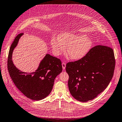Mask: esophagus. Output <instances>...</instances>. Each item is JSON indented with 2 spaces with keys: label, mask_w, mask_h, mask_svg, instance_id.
<instances>
[{
  "label": "esophagus",
  "mask_w": 122,
  "mask_h": 122,
  "mask_svg": "<svg viewBox=\"0 0 122 122\" xmlns=\"http://www.w3.org/2000/svg\"><path fill=\"white\" fill-rule=\"evenodd\" d=\"M62 69H64V70L65 69V68H66V64L65 62H63L62 63Z\"/></svg>",
  "instance_id": "esophagus-1"
}]
</instances>
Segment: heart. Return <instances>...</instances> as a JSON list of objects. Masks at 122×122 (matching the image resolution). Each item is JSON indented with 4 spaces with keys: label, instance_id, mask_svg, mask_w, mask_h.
<instances>
[{
    "label": "heart",
    "instance_id": "obj_1",
    "mask_svg": "<svg viewBox=\"0 0 122 122\" xmlns=\"http://www.w3.org/2000/svg\"><path fill=\"white\" fill-rule=\"evenodd\" d=\"M53 52L56 56L66 51V54L72 60H79L87 54L92 46L91 39L85 35L71 33L61 34L58 37L53 36L51 40Z\"/></svg>",
    "mask_w": 122,
    "mask_h": 122
}]
</instances>
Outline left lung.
<instances>
[{
  "label": "left lung",
  "mask_w": 122,
  "mask_h": 122,
  "mask_svg": "<svg viewBox=\"0 0 122 122\" xmlns=\"http://www.w3.org/2000/svg\"><path fill=\"white\" fill-rule=\"evenodd\" d=\"M115 58L112 48L98 45L83 58L67 63L68 86L76 100H93L106 89L114 75Z\"/></svg>",
  "instance_id": "left-lung-1"
}]
</instances>
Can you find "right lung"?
Returning <instances> with one entry per match:
<instances>
[{
    "mask_svg": "<svg viewBox=\"0 0 122 122\" xmlns=\"http://www.w3.org/2000/svg\"><path fill=\"white\" fill-rule=\"evenodd\" d=\"M23 34L15 37L9 49L8 72L17 88L24 96L33 100H41L51 93L56 77L62 71L61 62L59 58L46 54L36 71L27 73L18 70L12 62V55Z\"/></svg>",
    "mask_w": 122,
    "mask_h": 122,
    "instance_id": "1",
    "label": "right lung"
}]
</instances>
